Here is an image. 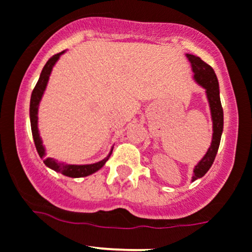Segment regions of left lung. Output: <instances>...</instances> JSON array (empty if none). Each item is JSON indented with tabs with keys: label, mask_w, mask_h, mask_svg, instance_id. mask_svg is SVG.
<instances>
[{
	"label": "left lung",
	"mask_w": 252,
	"mask_h": 252,
	"mask_svg": "<svg viewBox=\"0 0 252 252\" xmlns=\"http://www.w3.org/2000/svg\"><path fill=\"white\" fill-rule=\"evenodd\" d=\"M189 58L192 70L195 79L200 87L205 89L206 97H208L209 106H210L211 119H213V140L209 150L206 151L205 156L199 160V163L194 166L193 170L192 181H195L197 179H200L204 175L208 173L209 169L213 165L214 160L217 155L220 141H221L222 130H223V110H222L221 100H220V89H219V81L215 75V71L213 70L210 65L204 63L199 57H195L192 54H186Z\"/></svg>",
	"instance_id": "obj_1"
}]
</instances>
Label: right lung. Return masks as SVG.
<instances>
[{"label": "right lung", "mask_w": 252, "mask_h": 252, "mask_svg": "<svg viewBox=\"0 0 252 252\" xmlns=\"http://www.w3.org/2000/svg\"><path fill=\"white\" fill-rule=\"evenodd\" d=\"M65 50H63L62 53H58V54L53 55L52 58L47 62L46 65H44L43 70H42L41 75H39L38 82L33 88L32 94H31V100H30V122H31V131H32V137L33 141H35V146L37 152H38L39 157L43 159V163L46 164L47 166L50 169H53L57 173H62L63 175L68 177H84L88 176V175L94 174L95 171H97L99 169H101L102 166L105 165L106 161L108 160L110 158L111 153H112L113 148H111L110 153H108L107 157L105 159L97 161V163L94 164H84V165H77V164H66L63 163V161H58L55 160L54 158H49L46 157V150H44L43 144H42V139L39 136V131H38V106L39 102H41L42 96H43V93L46 91L47 83H48V79L50 76V72L53 70V66L55 65V63L59 60L60 55L63 54Z\"/></svg>", "instance_id": "obj_1"}]
</instances>
